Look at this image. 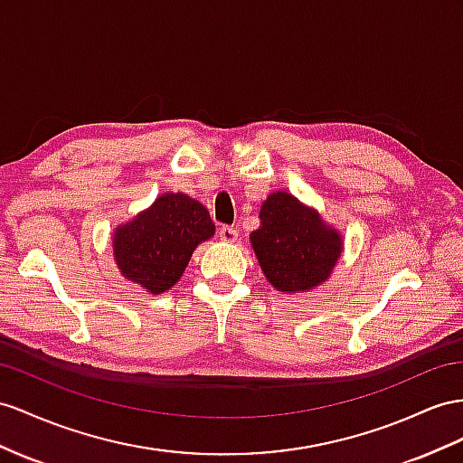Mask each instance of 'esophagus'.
<instances>
[{"instance_id":"obj_1","label":"esophagus","mask_w":463,"mask_h":463,"mask_svg":"<svg viewBox=\"0 0 463 463\" xmlns=\"http://www.w3.org/2000/svg\"><path fill=\"white\" fill-rule=\"evenodd\" d=\"M219 236H221L222 242H229V244L239 241V232H236L232 227H221Z\"/></svg>"}]
</instances>
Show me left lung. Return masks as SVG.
I'll return each instance as SVG.
<instances>
[{"mask_svg":"<svg viewBox=\"0 0 463 463\" xmlns=\"http://www.w3.org/2000/svg\"><path fill=\"white\" fill-rule=\"evenodd\" d=\"M250 244L271 288L289 295L328 281L345 248L338 229L288 192L264 199Z\"/></svg>","mask_w":463,"mask_h":463,"instance_id":"obj_1","label":"left lung"}]
</instances>
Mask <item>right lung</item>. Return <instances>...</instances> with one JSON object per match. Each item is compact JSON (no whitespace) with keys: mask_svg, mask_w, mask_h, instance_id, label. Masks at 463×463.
<instances>
[{"mask_svg":"<svg viewBox=\"0 0 463 463\" xmlns=\"http://www.w3.org/2000/svg\"><path fill=\"white\" fill-rule=\"evenodd\" d=\"M211 236L209 211L194 197L168 192L113 231V258L127 281L160 295L180 281L195 248Z\"/></svg>","mask_w":463,"mask_h":463,"instance_id":"right-lung-1","label":"right lung"}]
</instances>
